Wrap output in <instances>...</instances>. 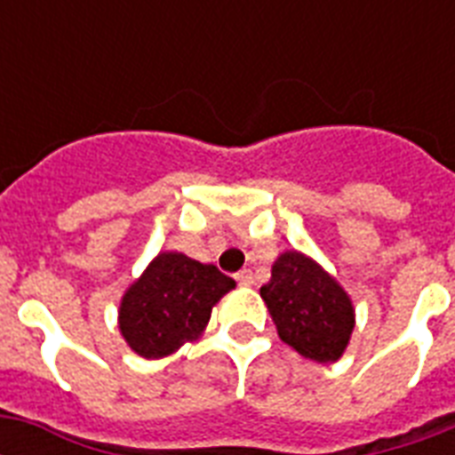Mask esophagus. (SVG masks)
Wrapping results in <instances>:
<instances>
[{
	"label": "esophagus",
	"instance_id": "obj_1",
	"mask_svg": "<svg viewBox=\"0 0 455 455\" xmlns=\"http://www.w3.org/2000/svg\"><path fill=\"white\" fill-rule=\"evenodd\" d=\"M235 281H238V285H243V288H250V285L255 283V276H252V271L250 269H243L235 274Z\"/></svg>",
	"mask_w": 455,
	"mask_h": 455
}]
</instances>
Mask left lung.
I'll list each match as a JSON object with an SVG mask.
<instances>
[{
    "label": "left lung",
    "mask_w": 455,
    "mask_h": 455,
    "mask_svg": "<svg viewBox=\"0 0 455 455\" xmlns=\"http://www.w3.org/2000/svg\"><path fill=\"white\" fill-rule=\"evenodd\" d=\"M278 338L304 359L332 363L345 354L356 325L352 298L332 274L299 250H285L259 288Z\"/></svg>",
    "instance_id": "left-lung-1"
}]
</instances>
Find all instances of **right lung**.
<instances>
[{
    "instance_id": "add662e5",
    "label": "right lung",
    "mask_w": 455,
    "mask_h": 455,
    "mask_svg": "<svg viewBox=\"0 0 455 455\" xmlns=\"http://www.w3.org/2000/svg\"><path fill=\"white\" fill-rule=\"evenodd\" d=\"M234 288V278L214 264L164 250L124 291L117 309L120 335L144 359L170 356L205 332L212 307Z\"/></svg>"
}]
</instances>
